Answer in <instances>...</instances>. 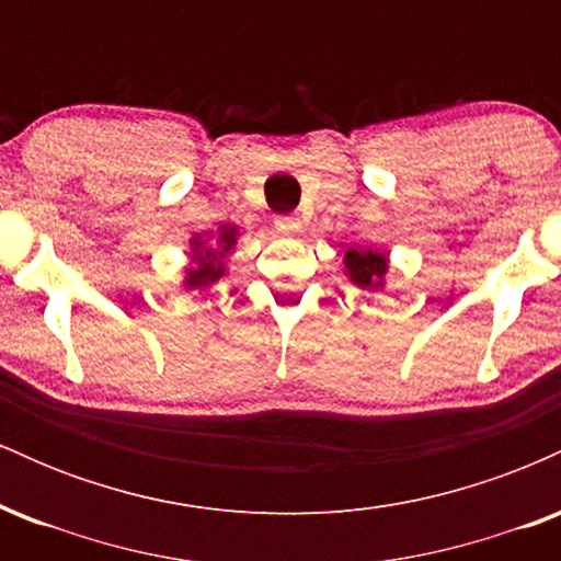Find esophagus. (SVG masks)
<instances>
[{
  "mask_svg": "<svg viewBox=\"0 0 561 561\" xmlns=\"http://www.w3.org/2000/svg\"><path fill=\"white\" fill-rule=\"evenodd\" d=\"M274 227H276V231H279V234L293 237V234H298V231H300V221L295 216H279L274 221Z\"/></svg>",
  "mask_w": 561,
  "mask_h": 561,
  "instance_id": "34e87169",
  "label": "esophagus"
}]
</instances>
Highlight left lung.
Masks as SVG:
<instances>
[{
  "label": "left lung",
  "instance_id": "obj_1",
  "mask_svg": "<svg viewBox=\"0 0 561 561\" xmlns=\"http://www.w3.org/2000/svg\"><path fill=\"white\" fill-rule=\"evenodd\" d=\"M345 266L358 287H379L382 285V274L388 272V261L377 250H347Z\"/></svg>",
  "mask_w": 561,
  "mask_h": 561
}]
</instances>
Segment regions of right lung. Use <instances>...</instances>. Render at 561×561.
<instances>
[{
	"label": "right lung",
	"instance_id": "right-lung-1",
	"mask_svg": "<svg viewBox=\"0 0 561 561\" xmlns=\"http://www.w3.org/2000/svg\"><path fill=\"white\" fill-rule=\"evenodd\" d=\"M234 229L227 227L221 229V248L218 250H205V253H197V268H192L190 274H186V287H208L214 285L218 276L224 274V253L234 244ZM199 244V242H197Z\"/></svg>",
	"mask_w": 561,
	"mask_h": 561
}]
</instances>
